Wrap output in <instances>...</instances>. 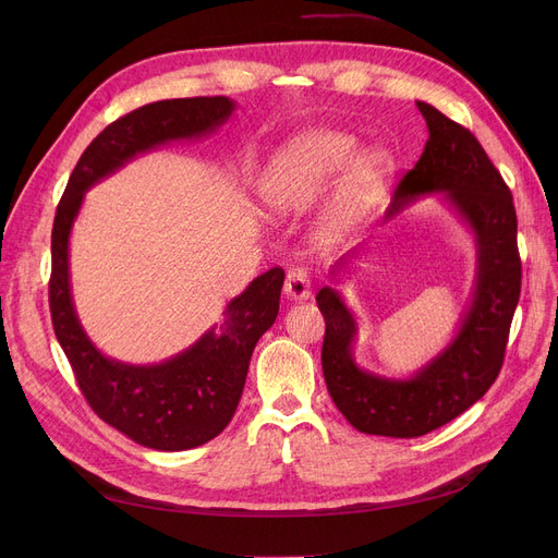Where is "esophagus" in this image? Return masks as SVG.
Masks as SVG:
<instances>
[{
    "label": "esophagus",
    "mask_w": 558,
    "mask_h": 558,
    "mask_svg": "<svg viewBox=\"0 0 558 558\" xmlns=\"http://www.w3.org/2000/svg\"><path fill=\"white\" fill-rule=\"evenodd\" d=\"M284 294L289 301H307L312 296V282L305 269H291L287 274Z\"/></svg>",
    "instance_id": "34e87169"
}]
</instances>
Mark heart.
Instances as JSON below:
<instances>
[{
    "label": "heart",
    "mask_w": 558,
    "mask_h": 558,
    "mask_svg": "<svg viewBox=\"0 0 558 558\" xmlns=\"http://www.w3.org/2000/svg\"><path fill=\"white\" fill-rule=\"evenodd\" d=\"M357 140L332 129H314L287 140L259 179V196L278 215H301L328 192L316 221L320 240H337L353 221L371 192L389 171L385 151L366 149L355 156Z\"/></svg>",
    "instance_id": "obj_1"
}]
</instances>
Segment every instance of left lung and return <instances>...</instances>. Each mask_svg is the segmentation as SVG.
I'll use <instances>...</instances> for the list:
<instances>
[{"instance_id": "left-lung-1", "label": "left lung", "mask_w": 558, "mask_h": 558, "mask_svg": "<svg viewBox=\"0 0 558 558\" xmlns=\"http://www.w3.org/2000/svg\"><path fill=\"white\" fill-rule=\"evenodd\" d=\"M427 122L421 160L404 173L385 221L407 205L441 194L475 238L477 274L473 301L454 339L412 377H385L357 366V320L335 287L316 294L326 318L320 364L339 412L364 434L412 438L441 427L473 407L495 383L505 362L511 318L520 299L522 264L513 196L477 137L425 101ZM355 257L348 255L339 264Z\"/></svg>"}]
</instances>
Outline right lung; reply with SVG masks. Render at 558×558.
Returning a JSON list of instances; mask_svg holds the SVG:
<instances>
[{
	"label": "right lung",
	"mask_w": 558,
	"mask_h": 558,
	"mask_svg": "<svg viewBox=\"0 0 558 558\" xmlns=\"http://www.w3.org/2000/svg\"><path fill=\"white\" fill-rule=\"evenodd\" d=\"M232 110L228 97H194L146 104L120 117L78 158L53 219L49 310L56 339L97 416L151 450H190L226 429L255 343L278 316L284 271L276 267L257 276L226 305L219 324L183 353L160 364H126L106 357L81 326L70 284V234L93 185L140 154L215 133Z\"/></svg>",
	"instance_id": "1"
}]
</instances>
